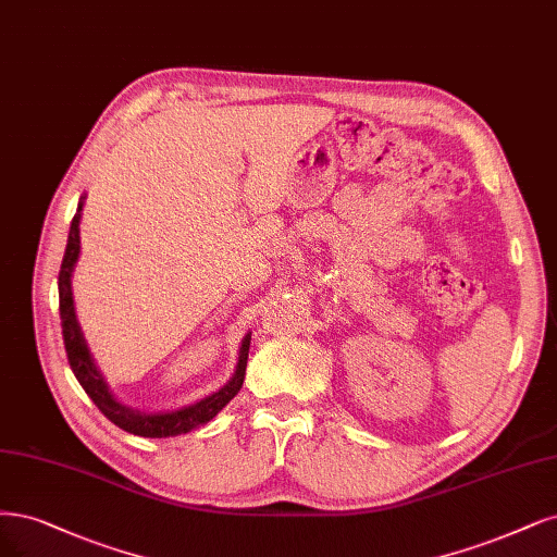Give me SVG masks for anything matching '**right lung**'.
<instances>
[{
  "mask_svg": "<svg viewBox=\"0 0 557 557\" xmlns=\"http://www.w3.org/2000/svg\"><path fill=\"white\" fill-rule=\"evenodd\" d=\"M83 200L85 198H81L78 212H75V216L71 221L69 242H66V251H64V260H62V270H60L62 334H64V348H66V357H69L73 375L78 377L87 396L96 403V408H99L114 426L124 429L126 433L143 435V437H172V435H182V433H188L194 429H200L202 424H207L209 419H214L242 389L244 375H246L248 348H251V334H246L242 341L235 375L230 377L225 387H221L212 396H205L202 400L194 403V406H186V408L172 410V412H140V410L122 406V403L110 394L101 371L96 369L94 357L87 348V341L83 336V330H81L78 318H75V309H73L71 274H73V267H75V262H78V256H81Z\"/></svg>",
  "mask_w": 557,
  "mask_h": 557,
  "instance_id": "1",
  "label": "right lung"
}]
</instances>
